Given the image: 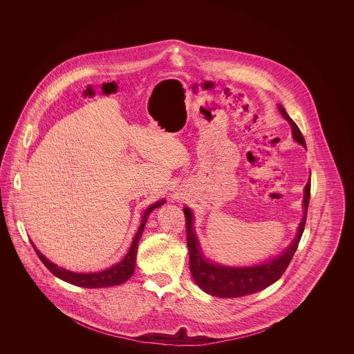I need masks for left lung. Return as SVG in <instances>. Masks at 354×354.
Instances as JSON below:
<instances>
[{
  "label": "left lung",
  "mask_w": 354,
  "mask_h": 354,
  "mask_svg": "<svg viewBox=\"0 0 354 354\" xmlns=\"http://www.w3.org/2000/svg\"><path fill=\"white\" fill-rule=\"evenodd\" d=\"M277 109L286 122L290 124L292 138L306 149L305 139L297 124L288 115L286 109L281 104H279ZM309 199H310V179L308 180V183L304 188V216L299 224L297 234L292 240V243L286 247V251L279 253L276 257L264 260L260 264L248 266V267L224 266L219 263H214L212 260L205 257L201 247L199 239L195 232L194 214L191 208L185 207L183 211H185V225H187L185 231H187V245L189 252V270L195 283L205 293L216 297H224V299H234V297L252 295L276 283L286 272L293 254L299 247L300 239L303 236L305 221H306Z\"/></svg>",
  "instance_id": "obj_1"
}]
</instances>
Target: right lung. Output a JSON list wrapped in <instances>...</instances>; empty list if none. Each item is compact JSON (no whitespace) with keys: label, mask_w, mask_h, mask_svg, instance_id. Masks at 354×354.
<instances>
[{"label":"right lung","mask_w":354,"mask_h":354,"mask_svg":"<svg viewBox=\"0 0 354 354\" xmlns=\"http://www.w3.org/2000/svg\"><path fill=\"white\" fill-rule=\"evenodd\" d=\"M165 203H166V201H159V202H155L150 207L146 208V211L142 214L139 228L135 234L129 252L126 253V256L119 263L114 264L113 267H110L107 270H101V272L80 273V272L65 270V268L58 267L57 264L51 263L50 260H48L42 253L35 248L33 241H32V245H33L35 253L38 254V257L41 259V261L46 266V268L50 270L54 276H57L58 279H61L66 283H70L73 286H82V288H107V286H120V284L126 283L134 273L136 251H138L139 240H140L142 234H143V230H145V225L147 223L149 215L151 214L155 208L160 207Z\"/></svg>","instance_id":"add662e5"}]
</instances>
